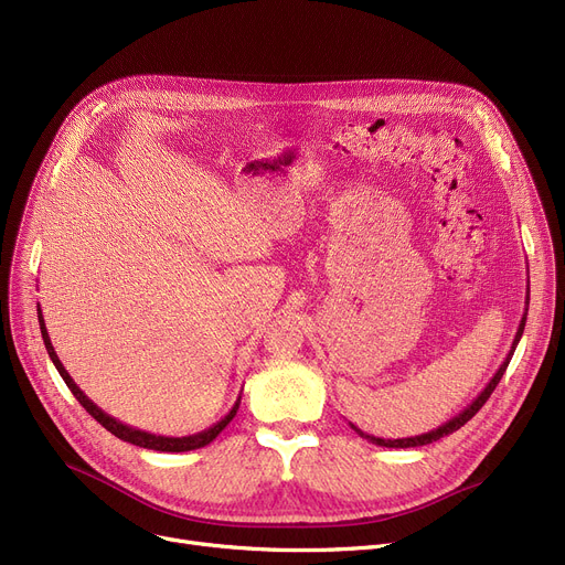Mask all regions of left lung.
I'll list each match as a JSON object with an SVG mask.
<instances>
[{
    "mask_svg": "<svg viewBox=\"0 0 565 565\" xmlns=\"http://www.w3.org/2000/svg\"><path fill=\"white\" fill-rule=\"evenodd\" d=\"M526 307H529V292H526V302H524ZM524 307V313H522V320H520V328H518V332H515V339H513V345H511V352L507 354V360L501 362V366L497 369V373L492 375V380L486 384V390L473 398L460 414H456L454 419H449L447 424H441L439 428H435V430H428V433H422V435H414V437H403V439H382V437H373V435H366V433H362L358 426H352V430L358 433L360 437H364V439H369V441H373V444H377V447H387V449H409V447H426V444H433V441H437L439 437H447V435H451V433H456L458 428H462L473 414H477L483 405H486V401L490 398V394L494 392V387L499 384V380L503 377V373H507V369H509V362H511V358H513V352H515V348H518V343H520V339H522V332H524V322H526V309Z\"/></svg>",
    "mask_w": 565,
    "mask_h": 565,
    "instance_id": "obj_1",
    "label": "left lung"
}]
</instances>
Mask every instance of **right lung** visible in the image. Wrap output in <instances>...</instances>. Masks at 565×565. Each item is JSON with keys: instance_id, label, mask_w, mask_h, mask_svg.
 Wrapping results in <instances>:
<instances>
[{"instance_id": "add662e5", "label": "right lung", "mask_w": 565, "mask_h": 565, "mask_svg": "<svg viewBox=\"0 0 565 565\" xmlns=\"http://www.w3.org/2000/svg\"><path fill=\"white\" fill-rule=\"evenodd\" d=\"M36 311H39V324H41V334H43V343H45V350H47V354H50V360H52V364L56 366V371H58V375L64 377V382L68 384V390L73 392V396L79 401V405L92 414V417L100 424V426H105L111 435H116L118 439H124V441H130V444H135V447H141V449H153V451H164V454H183V451H194V449H201V447H205V444H211L228 424H231V419L235 417V412H237V407H241V398L243 396H237V401L233 403V407L228 409V414L226 417L222 419V422H217L215 426H211L207 430H201V433H196V435H188V437H164V435H153V433H146V430H139V428H132V426H126V424H121V422H116L114 417H109L107 412H103L92 398H88L77 384H75V380L68 375V371L64 369V364L58 362V358H56V352H54V345H52V341H50V334H47V330H45V320H43V313H41V305L36 307Z\"/></svg>"}]
</instances>
